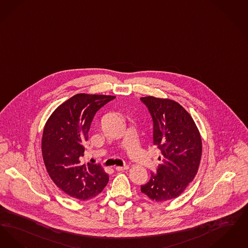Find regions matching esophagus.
Wrapping results in <instances>:
<instances>
[{
    "label": "esophagus",
    "instance_id": "esophagus-1",
    "mask_svg": "<svg viewBox=\"0 0 248 248\" xmlns=\"http://www.w3.org/2000/svg\"><path fill=\"white\" fill-rule=\"evenodd\" d=\"M117 171H123V170H129V166H124V167H116L115 168Z\"/></svg>",
    "mask_w": 248,
    "mask_h": 248
}]
</instances>
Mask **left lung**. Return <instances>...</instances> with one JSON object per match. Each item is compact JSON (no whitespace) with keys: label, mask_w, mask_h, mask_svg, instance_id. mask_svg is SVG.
<instances>
[{"label":"left lung","mask_w":248,"mask_h":248,"mask_svg":"<svg viewBox=\"0 0 248 248\" xmlns=\"http://www.w3.org/2000/svg\"><path fill=\"white\" fill-rule=\"evenodd\" d=\"M154 120V144L161 151L157 173L140 186L155 202L175 199L197 174L202 156V138L191 115L169 98L141 97Z\"/></svg>","instance_id":"1"}]
</instances>
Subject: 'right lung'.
<instances>
[{
	"label": "right lung",
	"mask_w": 248,
	"mask_h": 248,
	"mask_svg": "<svg viewBox=\"0 0 248 248\" xmlns=\"http://www.w3.org/2000/svg\"><path fill=\"white\" fill-rule=\"evenodd\" d=\"M116 96L78 93L54 110L47 119L42 138L46 170L65 194L78 199L95 197L109 176L101 166L80 164L91 123L97 111Z\"/></svg>",
	"instance_id": "right-lung-1"
}]
</instances>
